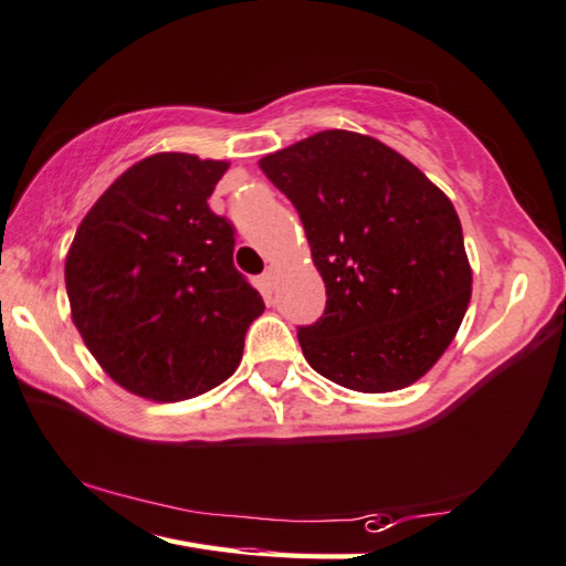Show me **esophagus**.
<instances>
[{
	"mask_svg": "<svg viewBox=\"0 0 566 566\" xmlns=\"http://www.w3.org/2000/svg\"><path fill=\"white\" fill-rule=\"evenodd\" d=\"M262 290L266 292V294H272L274 292V284H276V274H274V270H266L264 274H262Z\"/></svg>",
	"mask_w": 566,
	"mask_h": 566,
	"instance_id": "esophagus-1",
	"label": "esophagus"
}]
</instances>
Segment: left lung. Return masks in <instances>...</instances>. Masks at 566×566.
Segmentation results:
<instances>
[{"instance_id":"8db88e82","label":"left lung","mask_w":566,"mask_h":566,"mask_svg":"<svg viewBox=\"0 0 566 566\" xmlns=\"http://www.w3.org/2000/svg\"><path fill=\"white\" fill-rule=\"evenodd\" d=\"M260 168L300 212L326 310L300 326L316 374L361 394L426 376L468 312L472 270L448 195L381 140L322 130Z\"/></svg>"}]
</instances>
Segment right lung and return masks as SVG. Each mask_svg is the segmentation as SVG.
Listing matches in <instances>:
<instances>
[{"instance_id":"add662e5","label":"right lung","mask_w":566,"mask_h":566,"mask_svg":"<svg viewBox=\"0 0 566 566\" xmlns=\"http://www.w3.org/2000/svg\"><path fill=\"white\" fill-rule=\"evenodd\" d=\"M228 168L190 153L143 158L71 242V318L101 368L140 398L170 403L220 386L264 312L234 270V228L208 205Z\"/></svg>"}]
</instances>
